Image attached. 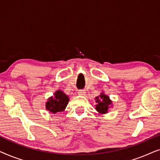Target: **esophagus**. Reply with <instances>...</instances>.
<instances>
[{"mask_svg":"<svg viewBox=\"0 0 160 160\" xmlns=\"http://www.w3.org/2000/svg\"><path fill=\"white\" fill-rule=\"evenodd\" d=\"M78 95H82V96H84L86 95V92L84 90H78Z\"/></svg>","mask_w":160,"mask_h":160,"instance_id":"esophagus-1","label":"esophagus"}]
</instances>
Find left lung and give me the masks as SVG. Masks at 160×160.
Here are the masks:
<instances>
[{
	"label": "left lung",
	"mask_w": 160,
	"mask_h": 160,
	"mask_svg": "<svg viewBox=\"0 0 160 160\" xmlns=\"http://www.w3.org/2000/svg\"><path fill=\"white\" fill-rule=\"evenodd\" d=\"M95 109L100 114H105L108 112L109 108L113 106L112 100L110 99L108 95L105 94L103 92L95 98Z\"/></svg>",
	"instance_id": "8db88e82"
}]
</instances>
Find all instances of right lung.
<instances>
[{
    "mask_svg": "<svg viewBox=\"0 0 160 160\" xmlns=\"http://www.w3.org/2000/svg\"><path fill=\"white\" fill-rule=\"evenodd\" d=\"M69 100L68 95L65 94L61 89H59L54 93V96L49 98L48 101L46 102V109L53 114L64 111Z\"/></svg>",
    "mask_w": 160,
    "mask_h": 160,
    "instance_id": "obj_1",
    "label": "right lung"
}]
</instances>
